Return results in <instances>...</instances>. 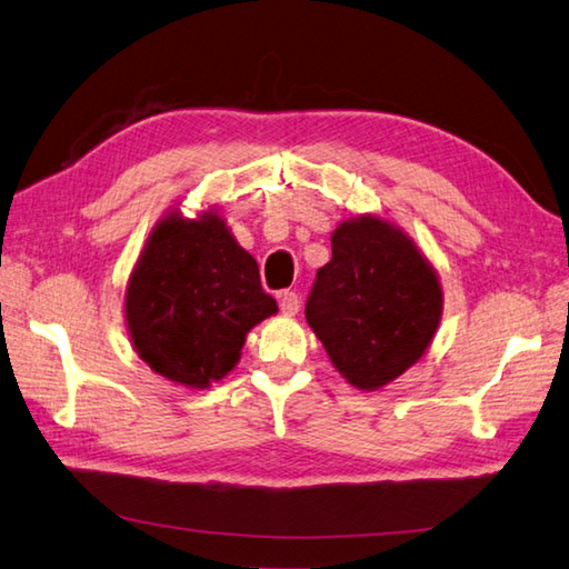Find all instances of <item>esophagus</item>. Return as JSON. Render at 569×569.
I'll return each instance as SVG.
<instances>
[{"mask_svg":"<svg viewBox=\"0 0 569 569\" xmlns=\"http://www.w3.org/2000/svg\"><path fill=\"white\" fill-rule=\"evenodd\" d=\"M279 306L283 315H296L300 310V298L298 293H293V290H283L279 296Z\"/></svg>","mask_w":569,"mask_h":569,"instance_id":"esophagus-1","label":"esophagus"}]
</instances>
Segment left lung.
Returning <instances> with one entry per match:
<instances>
[{
  "label": "left lung",
  "mask_w": 569,
  "mask_h": 569,
  "mask_svg": "<svg viewBox=\"0 0 569 569\" xmlns=\"http://www.w3.org/2000/svg\"><path fill=\"white\" fill-rule=\"evenodd\" d=\"M441 312L439 273L400 224L373 213L339 222L306 317L341 378L386 388L427 353Z\"/></svg>",
  "instance_id": "1"
}]
</instances>
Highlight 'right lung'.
<instances>
[{"instance_id": "right-lung-1", "label": "right lung", "mask_w": 569, "mask_h": 569, "mask_svg": "<svg viewBox=\"0 0 569 569\" xmlns=\"http://www.w3.org/2000/svg\"><path fill=\"white\" fill-rule=\"evenodd\" d=\"M130 345L157 376L203 390L240 361L247 335L279 312L254 257L216 208L157 220L126 286Z\"/></svg>"}]
</instances>
